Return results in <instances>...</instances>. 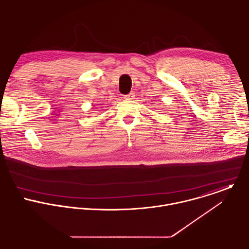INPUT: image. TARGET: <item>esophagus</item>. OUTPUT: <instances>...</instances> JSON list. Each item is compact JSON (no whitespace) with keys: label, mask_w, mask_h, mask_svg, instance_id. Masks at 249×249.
Wrapping results in <instances>:
<instances>
[{"label":"esophagus","mask_w":249,"mask_h":249,"mask_svg":"<svg viewBox=\"0 0 249 249\" xmlns=\"http://www.w3.org/2000/svg\"><path fill=\"white\" fill-rule=\"evenodd\" d=\"M134 95H135V93H134L133 91H131L130 93H128V94L125 95V98H126V99H133Z\"/></svg>","instance_id":"34e87169"}]
</instances>
